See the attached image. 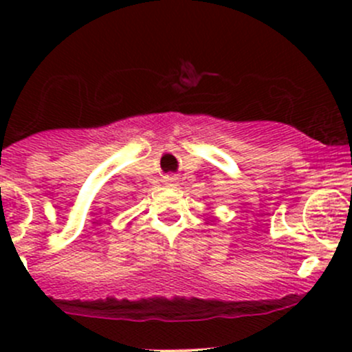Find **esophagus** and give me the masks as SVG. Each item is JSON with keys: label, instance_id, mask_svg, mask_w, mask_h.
I'll list each match as a JSON object with an SVG mask.
<instances>
[{"label": "esophagus", "instance_id": "1", "mask_svg": "<svg viewBox=\"0 0 352 352\" xmlns=\"http://www.w3.org/2000/svg\"><path fill=\"white\" fill-rule=\"evenodd\" d=\"M170 180H172V182H173V180H175V179H170Z\"/></svg>", "mask_w": 352, "mask_h": 352}]
</instances>
